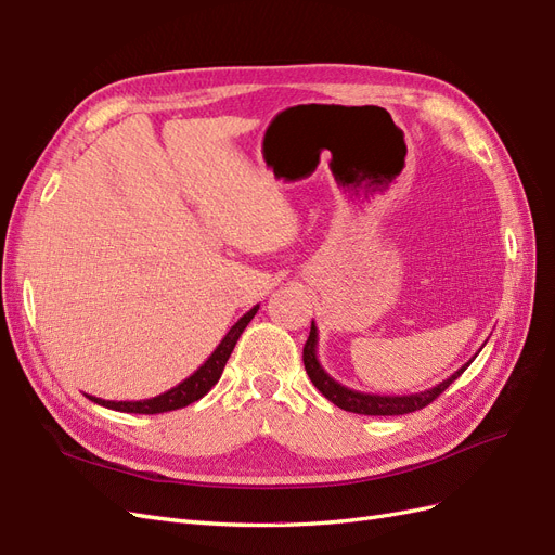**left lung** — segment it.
Here are the masks:
<instances>
[{"label":"left lung","instance_id":"8db88e82","mask_svg":"<svg viewBox=\"0 0 555 555\" xmlns=\"http://www.w3.org/2000/svg\"><path fill=\"white\" fill-rule=\"evenodd\" d=\"M317 343H319V331L312 322L310 338L304 347V363H306V373H308L310 382L317 386L319 391H322V396H326L333 402V405H338L345 412L367 414V416H396V414H410V412L426 408L428 402L438 398L453 379H459L465 373V367L473 363L475 357H477L475 354L465 365H461L451 377H447L438 386H433V389H428V391L408 393V396H377V393H361V391L349 389V386H345L340 382H335L317 359Z\"/></svg>","mask_w":555,"mask_h":555}]
</instances>
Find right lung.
Wrapping results in <instances>:
<instances>
[{
    "mask_svg": "<svg viewBox=\"0 0 555 555\" xmlns=\"http://www.w3.org/2000/svg\"><path fill=\"white\" fill-rule=\"evenodd\" d=\"M259 306H255L251 310H247L236 324L229 328V333L222 338V343L215 347L212 354L201 363L196 371L188 377L182 379L173 389L164 391L155 398H145V400H102L96 396H88L96 405H104L108 410L115 412H129V414H159V412H171V410H180V408H188L190 402L204 398L212 386L220 382L224 365L231 357L233 347H236L241 333L245 331V326L251 322V317L257 314Z\"/></svg>",
    "mask_w": 555,
    "mask_h": 555,
    "instance_id": "obj_1",
    "label": "right lung"
}]
</instances>
